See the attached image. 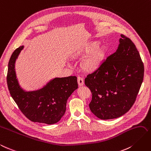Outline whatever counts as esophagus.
Listing matches in <instances>:
<instances>
[{"mask_svg":"<svg viewBox=\"0 0 151 151\" xmlns=\"http://www.w3.org/2000/svg\"><path fill=\"white\" fill-rule=\"evenodd\" d=\"M77 83H78V84L79 86H83L84 82V79L83 77H79V76L77 77Z\"/></svg>","mask_w":151,"mask_h":151,"instance_id":"34e87169","label":"esophagus"}]
</instances>
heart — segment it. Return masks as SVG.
<instances>
[{"label":"heart","mask_w":151,"mask_h":151,"mask_svg":"<svg viewBox=\"0 0 151 151\" xmlns=\"http://www.w3.org/2000/svg\"><path fill=\"white\" fill-rule=\"evenodd\" d=\"M100 46V42L93 41L78 47L74 52V57L86 55L81 64L83 71L91 73L96 71L99 68L102 59L104 51Z\"/></svg>","instance_id":"heart-1"}]
</instances>
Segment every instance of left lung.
Segmentation results:
<instances>
[{
  "instance_id": "obj_1",
  "label": "left lung",
  "mask_w": 151,
  "mask_h": 151,
  "mask_svg": "<svg viewBox=\"0 0 151 151\" xmlns=\"http://www.w3.org/2000/svg\"><path fill=\"white\" fill-rule=\"evenodd\" d=\"M121 37L116 51L84 79L92 93L89 109L101 119H115L127 112L143 82L144 67L139 52L131 39Z\"/></svg>"
}]
</instances>
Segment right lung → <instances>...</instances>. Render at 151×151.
Masks as SVG:
<instances>
[{"label": "right lung", "instance_id": "obj_1", "mask_svg": "<svg viewBox=\"0 0 151 151\" xmlns=\"http://www.w3.org/2000/svg\"><path fill=\"white\" fill-rule=\"evenodd\" d=\"M23 47L16 49L8 64L7 83L10 94L20 111L31 121L47 124L58 123L65 112L68 97L78 88L77 77H56L41 89L23 90L15 71L16 60Z\"/></svg>", "mask_w": 151, "mask_h": 151}]
</instances>
